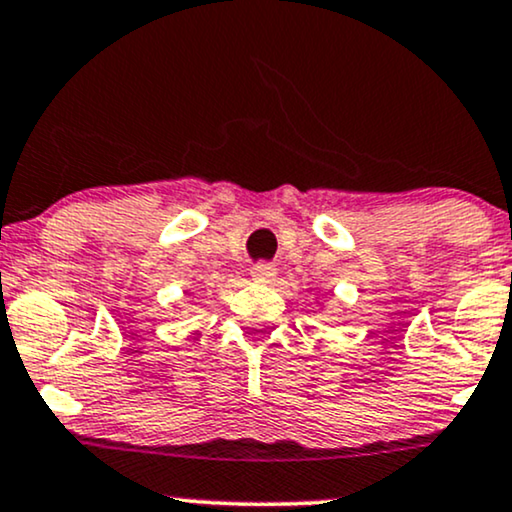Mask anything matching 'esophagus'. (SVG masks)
Returning a JSON list of instances; mask_svg holds the SVG:
<instances>
[{"label":"esophagus","instance_id":"34e87169","mask_svg":"<svg viewBox=\"0 0 512 512\" xmlns=\"http://www.w3.org/2000/svg\"><path fill=\"white\" fill-rule=\"evenodd\" d=\"M250 276L255 278V281H260V283H269V281H274L276 269L267 262H260V264H255V267L250 269Z\"/></svg>","mask_w":512,"mask_h":512}]
</instances>
